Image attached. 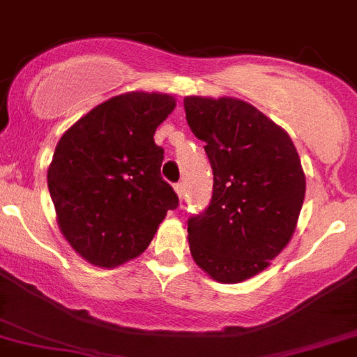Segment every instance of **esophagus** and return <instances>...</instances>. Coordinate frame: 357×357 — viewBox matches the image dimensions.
<instances>
[{
    "instance_id": "esophagus-1",
    "label": "esophagus",
    "mask_w": 357,
    "mask_h": 357,
    "mask_svg": "<svg viewBox=\"0 0 357 357\" xmlns=\"http://www.w3.org/2000/svg\"><path fill=\"white\" fill-rule=\"evenodd\" d=\"M174 190L176 194H178L179 201H183V197H185V185H183V183H178V185L174 186Z\"/></svg>"
}]
</instances>
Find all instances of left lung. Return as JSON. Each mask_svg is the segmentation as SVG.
Instances as JSON below:
<instances>
[{"label": "left lung", "instance_id": "obj_1", "mask_svg": "<svg viewBox=\"0 0 357 357\" xmlns=\"http://www.w3.org/2000/svg\"><path fill=\"white\" fill-rule=\"evenodd\" d=\"M186 123L206 144L213 195L188 220L190 255L224 284L263 272L297 227L306 176L290 135L236 98L183 99Z\"/></svg>", "mask_w": 357, "mask_h": 357}]
</instances>
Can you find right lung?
<instances>
[{
    "label": "right lung",
    "mask_w": 357,
    "mask_h": 357,
    "mask_svg": "<svg viewBox=\"0 0 357 357\" xmlns=\"http://www.w3.org/2000/svg\"><path fill=\"white\" fill-rule=\"evenodd\" d=\"M176 108L162 92H126L78 119L56 144L47 186L56 222L92 265L114 268L149 247L178 195L163 181L155 131Z\"/></svg>",
    "instance_id": "right-lung-1"
}]
</instances>
